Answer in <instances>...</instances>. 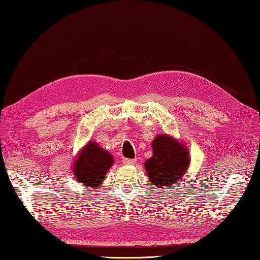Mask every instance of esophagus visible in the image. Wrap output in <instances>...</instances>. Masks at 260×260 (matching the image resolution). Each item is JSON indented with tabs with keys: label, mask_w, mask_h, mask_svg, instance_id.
<instances>
[{
	"label": "esophagus",
	"mask_w": 260,
	"mask_h": 260,
	"mask_svg": "<svg viewBox=\"0 0 260 260\" xmlns=\"http://www.w3.org/2000/svg\"><path fill=\"white\" fill-rule=\"evenodd\" d=\"M137 159L136 158H124L123 159V164L125 165H131V164H135Z\"/></svg>",
	"instance_id": "34e87169"
}]
</instances>
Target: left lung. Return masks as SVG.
I'll list each match as a JSON object with an SVG mask.
<instances>
[{"mask_svg":"<svg viewBox=\"0 0 260 260\" xmlns=\"http://www.w3.org/2000/svg\"><path fill=\"white\" fill-rule=\"evenodd\" d=\"M153 155L145 161V170L152 185L158 190L175 184L190 165L189 150L170 135L155 136L152 142Z\"/></svg>","mask_w":260,"mask_h":260,"instance_id":"left-lung-1","label":"left lung"}]
</instances>
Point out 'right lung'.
Segmentation results:
<instances>
[{"mask_svg": "<svg viewBox=\"0 0 260 260\" xmlns=\"http://www.w3.org/2000/svg\"><path fill=\"white\" fill-rule=\"evenodd\" d=\"M113 164L112 154L103 150L96 142L90 141L79 152L74 163V174L79 183L95 189L102 184Z\"/></svg>", "mask_w": 260, "mask_h": 260, "instance_id": "obj_1", "label": "right lung"}]
</instances>
